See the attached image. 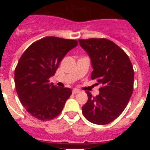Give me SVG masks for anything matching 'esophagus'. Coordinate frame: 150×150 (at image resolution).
<instances>
[{"mask_svg":"<svg viewBox=\"0 0 150 150\" xmlns=\"http://www.w3.org/2000/svg\"><path fill=\"white\" fill-rule=\"evenodd\" d=\"M79 90L78 89H76V88H75V89H74L72 91V92H73V94H74V95H75V94H76V93H78V92H79Z\"/></svg>","mask_w":150,"mask_h":150,"instance_id":"esophagus-1","label":"esophagus"}]
</instances>
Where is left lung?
I'll return each mask as SVG.
<instances>
[{
	"instance_id": "1",
	"label": "left lung",
	"mask_w": 150,
	"mask_h": 150,
	"mask_svg": "<svg viewBox=\"0 0 150 150\" xmlns=\"http://www.w3.org/2000/svg\"><path fill=\"white\" fill-rule=\"evenodd\" d=\"M79 42L91 58V79L102 85L97 96L86 91L88 100L82 112L94 124H108L120 116L133 93V66L128 55L110 40L90 38Z\"/></svg>"
}]
</instances>
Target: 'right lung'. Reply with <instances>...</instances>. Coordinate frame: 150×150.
Here are the masks:
<instances>
[{"instance_id":"1","label":"right lung","mask_w":150,"mask_h":150,"mask_svg":"<svg viewBox=\"0 0 150 150\" xmlns=\"http://www.w3.org/2000/svg\"><path fill=\"white\" fill-rule=\"evenodd\" d=\"M78 44L76 40L46 37L28 47L15 69V86L21 104L41 121L59 116L72 94L70 88L50 83L64 55Z\"/></svg>"}]
</instances>
